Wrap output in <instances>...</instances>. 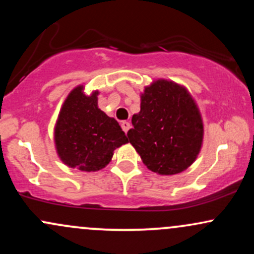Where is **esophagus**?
Returning <instances> with one entry per match:
<instances>
[{"mask_svg":"<svg viewBox=\"0 0 254 254\" xmlns=\"http://www.w3.org/2000/svg\"><path fill=\"white\" fill-rule=\"evenodd\" d=\"M122 129H123V131L125 133L127 132V131H129V129L131 127V124L129 123V122H122Z\"/></svg>","mask_w":254,"mask_h":254,"instance_id":"34e87169","label":"esophagus"}]
</instances>
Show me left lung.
Wrapping results in <instances>:
<instances>
[{"instance_id": "1", "label": "left lung", "mask_w": 254, "mask_h": 254, "mask_svg": "<svg viewBox=\"0 0 254 254\" xmlns=\"http://www.w3.org/2000/svg\"><path fill=\"white\" fill-rule=\"evenodd\" d=\"M127 131L148 170L173 176L188 170L202 149L204 127L196 101L188 88L159 78L141 93V111Z\"/></svg>"}]
</instances>
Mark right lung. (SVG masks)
Masks as SVG:
<instances>
[{
	"mask_svg": "<svg viewBox=\"0 0 254 254\" xmlns=\"http://www.w3.org/2000/svg\"><path fill=\"white\" fill-rule=\"evenodd\" d=\"M98 95L99 90L87 95L83 84L75 87L64 100L54 129L61 161L83 172L103 170L115 149L127 143L118 122L98 107Z\"/></svg>",
	"mask_w": 254,
	"mask_h": 254,
	"instance_id": "1",
	"label": "right lung"
}]
</instances>
